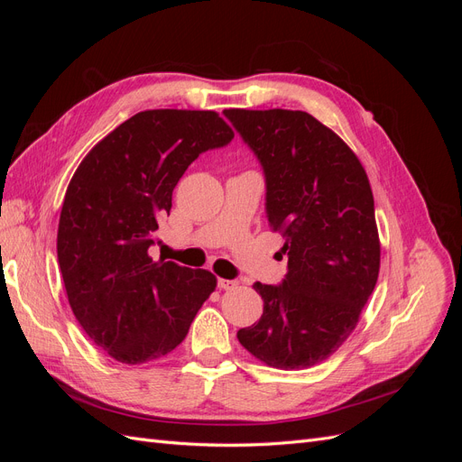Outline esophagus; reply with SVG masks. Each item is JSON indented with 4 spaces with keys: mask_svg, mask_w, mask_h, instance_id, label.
<instances>
[{
    "mask_svg": "<svg viewBox=\"0 0 462 462\" xmlns=\"http://www.w3.org/2000/svg\"><path fill=\"white\" fill-rule=\"evenodd\" d=\"M236 285H239V283H236L235 279H217V287L223 289V291H231V289H235Z\"/></svg>",
    "mask_w": 462,
    "mask_h": 462,
    "instance_id": "1",
    "label": "esophagus"
}]
</instances>
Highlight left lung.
<instances>
[{
  "label": "left lung",
  "instance_id": "1",
  "mask_svg": "<svg viewBox=\"0 0 462 462\" xmlns=\"http://www.w3.org/2000/svg\"><path fill=\"white\" fill-rule=\"evenodd\" d=\"M223 114L263 167L268 223L289 258L282 285L254 283L263 314L236 337L272 368L316 366L355 331L380 273L368 175L343 138L306 111Z\"/></svg>",
  "mask_w": 462,
  "mask_h": 462
}]
</instances>
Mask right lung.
<instances>
[{
  "mask_svg": "<svg viewBox=\"0 0 462 462\" xmlns=\"http://www.w3.org/2000/svg\"><path fill=\"white\" fill-rule=\"evenodd\" d=\"M216 111L146 109L102 138L67 187L58 262L69 304L90 341L123 365H143L183 343L217 279L152 260L158 219L202 152L231 143Z\"/></svg>",
  "mask_w": 462,
  "mask_h": 462,
  "instance_id": "add662e5",
  "label": "right lung"
}]
</instances>
